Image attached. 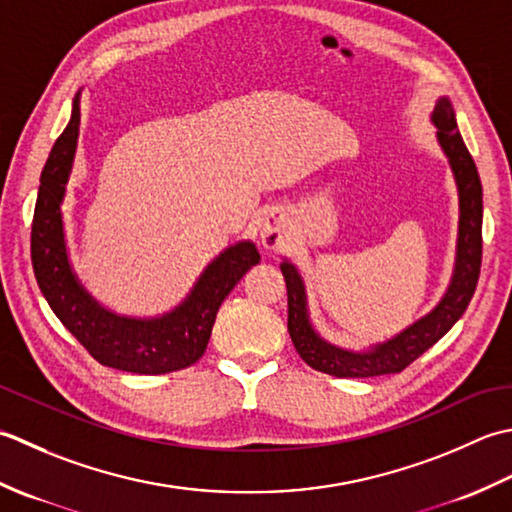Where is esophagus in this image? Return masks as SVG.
Returning <instances> with one entry per match:
<instances>
[{
    "instance_id": "1",
    "label": "esophagus",
    "mask_w": 512,
    "mask_h": 512,
    "mask_svg": "<svg viewBox=\"0 0 512 512\" xmlns=\"http://www.w3.org/2000/svg\"><path fill=\"white\" fill-rule=\"evenodd\" d=\"M287 218L280 210H267L258 218V238L267 249H278L285 243Z\"/></svg>"
}]
</instances>
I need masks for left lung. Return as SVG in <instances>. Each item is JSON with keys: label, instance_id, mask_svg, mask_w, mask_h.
Listing matches in <instances>:
<instances>
[{"label": "left lung", "instance_id": "obj_1", "mask_svg": "<svg viewBox=\"0 0 512 512\" xmlns=\"http://www.w3.org/2000/svg\"><path fill=\"white\" fill-rule=\"evenodd\" d=\"M431 123L435 125V139L440 145L448 168L453 172L457 187V205H460V221H457V243H455V265L451 280L440 302L417 318L413 325L404 327L395 336L369 344L364 349H347L340 344L325 340L316 331L309 318L307 287L298 267L289 258H283L280 271L287 283V329L298 356L311 369L336 375V378H373V375L400 373L402 369L420 358L426 349L444 338L471 302L479 267H482V181L475 168L473 156L468 154L460 130H457L455 110L448 97L435 101L431 112Z\"/></svg>", "mask_w": 512, "mask_h": 512}]
</instances>
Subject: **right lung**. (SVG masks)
Instances as JSON below:
<instances>
[{
  "instance_id": "obj_1",
  "label": "right lung",
  "mask_w": 512,
  "mask_h": 512,
  "mask_svg": "<svg viewBox=\"0 0 512 512\" xmlns=\"http://www.w3.org/2000/svg\"><path fill=\"white\" fill-rule=\"evenodd\" d=\"M81 90L72 99L68 125L41 170L30 236L37 285L55 316L103 367L141 375L185 369L205 353L218 307L238 280L260 263V254L252 241L225 247L201 271L190 294L159 316H125L101 305L70 263L61 212L77 156Z\"/></svg>"
}]
</instances>
